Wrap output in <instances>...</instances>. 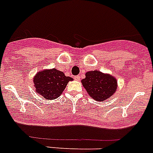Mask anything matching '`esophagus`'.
Listing matches in <instances>:
<instances>
[{
  "mask_svg": "<svg viewBox=\"0 0 153 153\" xmlns=\"http://www.w3.org/2000/svg\"><path fill=\"white\" fill-rule=\"evenodd\" d=\"M74 80H76V81H79V80H80V76H79V75L74 76Z\"/></svg>",
  "mask_w": 153,
  "mask_h": 153,
  "instance_id": "34e87169",
  "label": "esophagus"
}]
</instances>
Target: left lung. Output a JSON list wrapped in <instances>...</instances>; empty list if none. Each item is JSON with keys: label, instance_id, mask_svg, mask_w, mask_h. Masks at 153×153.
Here are the masks:
<instances>
[{"label": "left lung", "instance_id": "left-lung-1", "mask_svg": "<svg viewBox=\"0 0 153 153\" xmlns=\"http://www.w3.org/2000/svg\"><path fill=\"white\" fill-rule=\"evenodd\" d=\"M81 82L88 96L94 100L100 102L114 96L117 88L115 77L97 70L85 73V78Z\"/></svg>", "mask_w": 153, "mask_h": 153}]
</instances>
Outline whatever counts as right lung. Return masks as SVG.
I'll list each match as a JSON object with an SVG mask.
<instances>
[{"label": "right lung", "mask_w": 153, "mask_h": 153, "mask_svg": "<svg viewBox=\"0 0 153 153\" xmlns=\"http://www.w3.org/2000/svg\"><path fill=\"white\" fill-rule=\"evenodd\" d=\"M70 81L72 78L56 68L39 71L33 78L36 92L49 100L58 98Z\"/></svg>", "instance_id": "1"}]
</instances>
